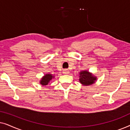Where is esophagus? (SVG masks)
I'll list each match as a JSON object with an SVG mask.
<instances>
[{
  "mask_svg": "<svg viewBox=\"0 0 130 130\" xmlns=\"http://www.w3.org/2000/svg\"><path fill=\"white\" fill-rule=\"evenodd\" d=\"M63 74H69V70H68V69H64V70H63Z\"/></svg>",
  "mask_w": 130,
  "mask_h": 130,
  "instance_id": "34e87169",
  "label": "esophagus"
}]
</instances>
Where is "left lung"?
Masks as SVG:
<instances>
[{"instance_id": "left-lung-1", "label": "left lung", "mask_w": 130, "mask_h": 130, "mask_svg": "<svg viewBox=\"0 0 130 130\" xmlns=\"http://www.w3.org/2000/svg\"><path fill=\"white\" fill-rule=\"evenodd\" d=\"M79 74V82L85 86H89L93 84L96 80V77L87 70L82 71L80 72Z\"/></svg>"}]
</instances>
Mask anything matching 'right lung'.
Returning <instances> with one entry per match:
<instances>
[{"label":"right lung","instance_id":"right-lung-1","mask_svg":"<svg viewBox=\"0 0 130 130\" xmlns=\"http://www.w3.org/2000/svg\"><path fill=\"white\" fill-rule=\"evenodd\" d=\"M54 76H53L51 74H46L45 76L41 78V80H40V84H41L42 86H45L47 85L50 82V81L53 78H54Z\"/></svg>","mask_w":130,"mask_h":130}]
</instances>
